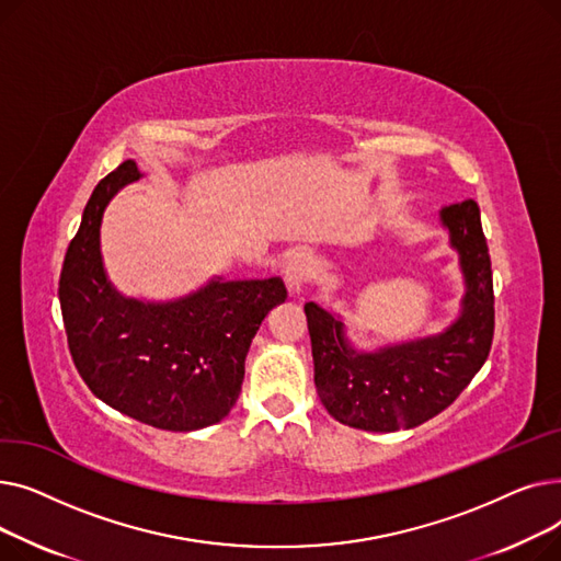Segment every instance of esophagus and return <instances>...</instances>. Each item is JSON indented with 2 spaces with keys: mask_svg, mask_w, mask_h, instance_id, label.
Returning a JSON list of instances; mask_svg holds the SVG:
<instances>
[{
  "mask_svg": "<svg viewBox=\"0 0 561 561\" xmlns=\"http://www.w3.org/2000/svg\"><path fill=\"white\" fill-rule=\"evenodd\" d=\"M309 268H311V256L309 254L298 252V254L288 256V261H286V286H288L290 296H300Z\"/></svg>",
  "mask_w": 561,
  "mask_h": 561,
  "instance_id": "34e87169",
  "label": "esophagus"
}]
</instances>
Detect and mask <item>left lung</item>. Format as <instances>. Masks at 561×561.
I'll use <instances>...</instances> for the list:
<instances>
[{"instance_id":"left-lung-1","label":"left lung","mask_w":561,"mask_h":561,"mask_svg":"<svg viewBox=\"0 0 561 561\" xmlns=\"http://www.w3.org/2000/svg\"><path fill=\"white\" fill-rule=\"evenodd\" d=\"M466 277L461 316L438 336L359 355L343 336V322L313 302L305 305L316 391L330 414L366 432L416 427L446 407L484 366L495 328L491 256L476 199L440 209Z\"/></svg>"}]
</instances>
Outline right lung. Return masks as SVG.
<instances>
[{"label": "right lung", "instance_id": "1", "mask_svg": "<svg viewBox=\"0 0 561 561\" xmlns=\"http://www.w3.org/2000/svg\"><path fill=\"white\" fill-rule=\"evenodd\" d=\"M138 176L125 161L95 186L64 259L58 300L88 389L145 425L191 432L222 421L239 400L250 343L286 286L279 277L214 279L165 305L123 298L104 275L100 222L108 199Z\"/></svg>", "mask_w": 561, "mask_h": 561}]
</instances>
